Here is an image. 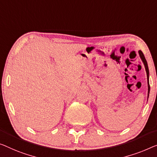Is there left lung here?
<instances>
[{
    "label": "left lung",
    "mask_w": 157,
    "mask_h": 157,
    "mask_svg": "<svg viewBox=\"0 0 157 157\" xmlns=\"http://www.w3.org/2000/svg\"><path fill=\"white\" fill-rule=\"evenodd\" d=\"M139 54L140 58H141V59L142 60V62H143V63L144 65V67H145V70H146V72H147V83H148V97H149V91H150V86H149V68H148V65H147V60L145 59V57H144V56L143 54V53L141 51H139Z\"/></svg>",
    "instance_id": "8db88e82"
}]
</instances>
